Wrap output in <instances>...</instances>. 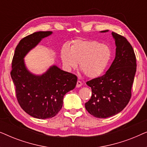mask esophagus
I'll use <instances>...</instances> for the list:
<instances>
[{"label":"esophagus","mask_w":147,"mask_h":147,"mask_svg":"<svg viewBox=\"0 0 147 147\" xmlns=\"http://www.w3.org/2000/svg\"><path fill=\"white\" fill-rule=\"evenodd\" d=\"M82 86V83L80 81H78L77 82V84H76V87L77 88H80L81 87V86Z\"/></svg>","instance_id":"1"}]
</instances>
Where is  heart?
Masks as SVG:
<instances>
[{"mask_svg":"<svg viewBox=\"0 0 147 147\" xmlns=\"http://www.w3.org/2000/svg\"><path fill=\"white\" fill-rule=\"evenodd\" d=\"M109 47L94 40L77 39L67 47L64 46L60 52V57L65 69L77 67L86 77L96 78L105 71L111 59Z\"/></svg>","mask_w":147,"mask_h":147,"instance_id":"b5f03b06","label":"heart"}]
</instances>
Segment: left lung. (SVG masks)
<instances>
[{
  "instance_id": "left-lung-1",
  "label": "left lung",
  "mask_w": 147,
  "mask_h": 147,
  "mask_svg": "<svg viewBox=\"0 0 147 147\" xmlns=\"http://www.w3.org/2000/svg\"><path fill=\"white\" fill-rule=\"evenodd\" d=\"M108 30L100 31L106 33ZM116 55L105 74L86 82L92 89V97L86 109L96 118H106L119 113L131 97V88L136 71L133 48L125 37L112 32Z\"/></svg>"
}]
</instances>
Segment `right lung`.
<instances>
[{"label":"right lung","instance_id":"add662e5","mask_svg":"<svg viewBox=\"0 0 147 147\" xmlns=\"http://www.w3.org/2000/svg\"><path fill=\"white\" fill-rule=\"evenodd\" d=\"M52 31H39L22 39L15 49L11 76L17 100L29 115L39 119L55 116L63 106L66 93L74 89L77 76L52 65L42 74L28 69L24 58Z\"/></svg>","mask_w":147,"mask_h":147}]
</instances>
